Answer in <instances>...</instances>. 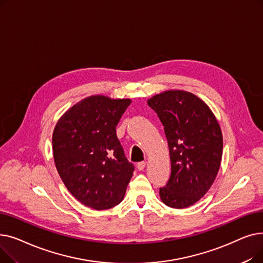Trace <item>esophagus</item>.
Returning a JSON list of instances; mask_svg holds the SVG:
<instances>
[{"label":"esophagus","mask_w":263,"mask_h":263,"mask_svg":"<svg viewBox=\"0 0 263 263\" xmlns=\"http://www.w3.org/2000/svg\"><path fill=\"white\" fill-rule=\"evenodd\" d=\"M146 162H140V163H137V165H136V166H137V170H139V171H143L144 168H145V166H146Z\"/></svg>","instance_id":"34e87169"}]
</instances>
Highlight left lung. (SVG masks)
Segmentation results:
<instances>
[{"mask_svg": "<svg viewBox=\"0 0 263 263\" xmlns=\"http://www.w3.org/2000/svg\"><path fill=\"white\" fill-rule=\"evenodd\" d=\"M147 103L164 126L170 148L172 174L160 198L171 208H187L205 195L217 176L222 130L210 107L190 91L165 90Z\"/></svg>", "mask_w": 263, "mask_h": 263, "instance_id": "obj_1", "label": "left lung"}]
</instances>
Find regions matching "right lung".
<instances>
[{"label":"right lung","mask_w":263,"mask_h":263,"mask_svg":"<svg viewBox=\"0 0 263 263\" xmlns=\"http://www.w3.org/2000/svg\"><path fill=\"white\" fill-rule=\"evenodd\" d=\"M131 99L93 95L62 115L52 135L59 175L82 204L105 210L126 194L134 166L124 157L116 126Z\"/></svg>","instance_id":"obj_1"}]
</instances>
